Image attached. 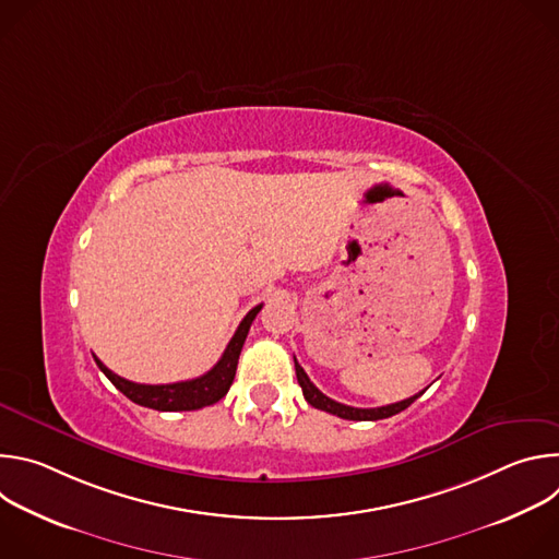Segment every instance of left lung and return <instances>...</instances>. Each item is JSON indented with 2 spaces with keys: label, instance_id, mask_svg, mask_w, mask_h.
I'll list each match as a JSON object with an SVG mask.
<instances>
[{
  "label": "left lung",
  "instance_id": "8db88e82",
  "mask_svg": "<svg viewBox=\"0 0 559 559\" xmlns=\"http://www.w3.org/2000/svg\"><path fill=\"white\" fill-rule=\"evenodd\" d=\"M294 367H296V378H298V384H300V389H302L305 401H307L311 407H316V409L334 414V416L345 418V420H382V418H391V416H395V414L405 412V409L416 401L418 395H423V391H420V393L407 397V401L393 403V405H386V407H373V409L347 407V405H343V403L332 401V397H328L323 391H318V389L313 386V382L307 378V373L302 371V367L296 362V358H294Z\"/></svg>",
  "mask_w": 559,
  "mask_h": 559
}]
</instances>
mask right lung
<instances>
[{
  "mask_svg": "<svg viewBox=\"0 0 559 559\" xmlns=\"http://www.w3.org/2000/svg\"><path fill=\"white\" fill-rule=\"evenodd\" d=\"M263 305H257L254 309L248 311V316L238 325V330L234 332L231 341L227 343L221 360L203 376L192 378V380H183V382H173V384H139L132 380H126L121 376H117L115 371H110L95 354V362L97 367L106 373V378L126 395L130 397L132 403L147 407V409H156V412H194L201 407H210L214 403H218L221 397L229 391L234 376H236V365H238V356H241L243 343L248 338L250 325L257 318V313L261 311Z\"/></svg>",
  "mask_w": 559,
  "mask_h": 559,
  "instance_id": "obj_1",
  "label": "right lung"
}]
</instances>
